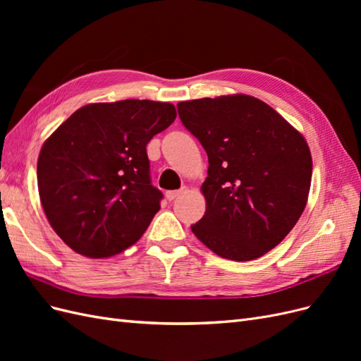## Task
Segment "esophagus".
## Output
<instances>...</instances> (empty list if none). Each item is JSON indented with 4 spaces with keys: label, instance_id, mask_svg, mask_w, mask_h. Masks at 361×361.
<instances>
[{
    "label": "esophagus",
    "instance_id": "obj_1",
    "mask_svg": "<svg viewBox=\"0 0 361 361\" xmlns=\"http://www.w3.org/2000/svg\"><path fill=\"white\" fill-rule=\"evenodd\" d=\"M185 190L182 188V190H174V191H167L166 192V197H167V200H174V199H176V197H179V195L183 192Z\"/></svg>",
    "mask_w": 361,
    "mask_h": 361
}]
</instances>
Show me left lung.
<instances>
[{
    "label": "left lung",
    "mask_w": 361,
    "mask_h": 361,
    "mask_svg": "<svg viewBox=\"0 0 361 361\" xmlns=\"http://www.w3.org/2000/svg\"><path fill=\"white\" fill-rule=\"evenodd\" d=\"M178 111L209 161L202 185L206 212L192 233L224 259L264 256L286 238L307 203V141L248 94L179 102Z\"/></svg>",
    "instance_id": "left-lung-1"
}]
</instances>
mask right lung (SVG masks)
<instances>
[{"label": "right lung", "mask_w": 361, "mask_h": 361, "mask_svg": "<svg viewBox=\"0 0 361 361\" xmlns=\"http://www.w3.org/2000/svg\"><path fill=\"white\" fill-rule=\"evenodd\" d=\"M176 118L147 99L89 104L40 149L37 187L51 227L78 255L110 257L135 244L159 211L146 146Z\"/></svg>", "instance_id": "obj_1"}]
</instances>
